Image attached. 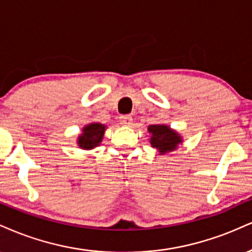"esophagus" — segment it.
Masks as SVG:
<instances>
[{"mask_svg":"<svg viewBox=\"0 0 252 252\" xmlns=\"http://www.w3.org/2000/svg\"><path fill=\"white\" fill-rule=\"evenodd\" d=\"M120 121H121V125L123 126H131L133 123V119H132L131 115H125V117L120 118Z\"/></svg>","mask_w":252,"mask_h":252,"instance_id":"1","label":"esophagus"}]
</instances>
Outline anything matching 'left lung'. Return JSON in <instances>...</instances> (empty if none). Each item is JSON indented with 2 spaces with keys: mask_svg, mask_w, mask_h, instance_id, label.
Masks as SVG:
<instances>
[{
  "mask_svg": "<svg viewBox=\"0 0 252 252\" xmlns=\"http://www.w3.org/2000/svg\"><path fill=\"white\" fill-rule=\"evenodd\" d=\"M149 132L151 133V145L156 147L160 155L172 152L183 143V139L178 133L166 125H151L149 126Z\"/></svg>",
  "mask_w": 252,
  "mask_h": 252,
  "instance_id": "8db88e82",
  "label": "left lung"
}]
</instances>
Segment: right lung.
<instances>
[{"mask_svg": "<svg viewBox=\"0 0 252 252\" xmlns=\"http://www.w3.org/2000/svg\"><path fill=\"white\" fill-rule=\"evenodd\" d=\"M106 126L99 123H92L82 128V133L78 138V145L80 149L92 150L99 146L105 134Z\"/></svg>", "mask_w": 252, "mask_h": 252, "instance_id": "obj_1", "label": "right lung"}]
</instances>
